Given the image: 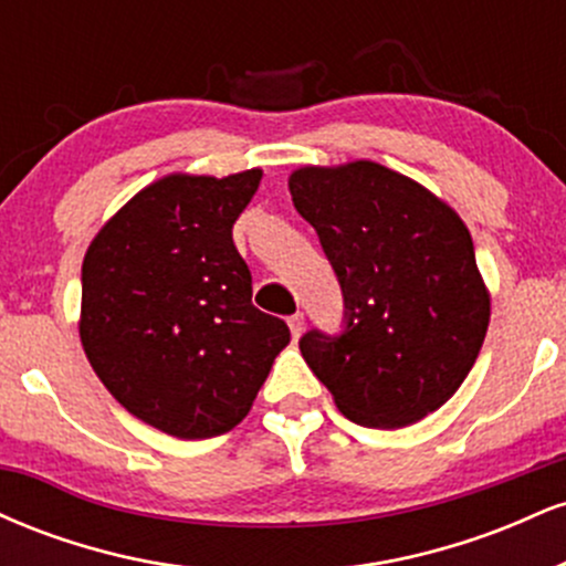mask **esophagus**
I'll return each mask as SVG.
<instances>
[{
	"label": "esophagus",
	"mask_w": 566,
	"mask_h": 566,
	"mask_svg": "<svg viewBox=\"0 0 566 566\" xmlns=\"http://www.w3.org/2000/svg\"><path fill=\"white\" fill-rule=\"evenodd\" d=\"M287 324H290V333H292V337H301L303 335V327H305V316L301 314V311H297V314H292L290 319H287Z\"/></svg>",
	"instance_id": "esophagus-1"
}]
</instances>
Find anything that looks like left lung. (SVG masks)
I'll use <instances>...</instances> for the list:
<instances>
[{"label":"left lung","instance_id":"obj_1","mask_svg":"<svg viewBox=\"0 0 566 566\" xmlns=\"http://www.w3.org/2000/svg\"><path fill=\"white\" fill-rule=\"evenodd\" d=\"M295 210L343 290V333L308 329L301 354L354 423L401 428L458 391L482 350L490 292L452 207L375 161L301 167Z\"/></svg>","mask_w":566,"mask_h":566}]
</instances>
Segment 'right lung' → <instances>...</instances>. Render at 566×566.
<instances>
[{
  "label": "right lung",
  "instance_id": "add662e5",
  "mask_svg": "<svg viewBox=\"0 0 566 566\" xmlns=\"http://www.w3.org/2000/svg\"><path fill=\"white\" fill-rule=\"evenodd\" d=\"M261 178L167 175L84 255V354L129 415L170 437L210 439L242 423L290 343L287 324L252 305L231 237Z\"/></svg>",
  "mask_w": 566,
  "mask_h": 566
}]
</instances>
